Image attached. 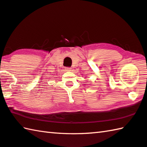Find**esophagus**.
I'll return each mask as SVG.
<instances>
[{
  "label": "esophagus",
  "mask_w": 147,
  "mask_h": 147,
  "mask_svg": "<svg viewBox=\"0 0 147 147\" xmlns=\"http://www.w3.org/2000/svg\"><path fill=\"white\" fill-rule=\"evenodd\" d=\"M65 71H71V67H65Z\"/></svg>",
  "instance_id": "1"
}]
</instances>
